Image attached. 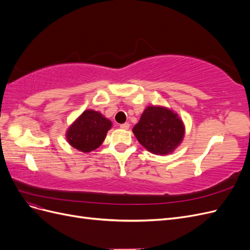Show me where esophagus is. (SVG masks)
<instances>
[{
    "label": "esophagus",
    "instance_id": "obj_1",
    "mask_svg": "<svg viewBox=\"0 0 250 250\" xmlns=\"http://www.w3.org/2000/svg\"><path fill=\"white\" fill-rule=\"evenodd\" d=\"M120 127L122 128V129H124V130H128V129H129L130 125L128 124V123H124V124H122V125H120Z\"/></svg>",
    "mask_w": 250,
    "mask_h": 250
}]
</instances>
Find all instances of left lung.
Masks as SVG:
<instances>
[{
    "label": "left lung",
    "instance_id": "1",
    "mask_svg": "<svg viewBox=\"0 0 250 250\" xmlns=\"http://www.w3.org/2000/svg\"><path fill=\"white\" fill-rule=\"evenodd\" d=\"M185 131V124L177 113L160 105L147 106L132 129L141 145L157 155L172 153L183 142Z\"/></svg>",
    "mask_w": 250,
    "mask_h": 250
}]
</instances>
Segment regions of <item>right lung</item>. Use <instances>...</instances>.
I'll return each mask as SVG.
<instances>
[{
    "label": "right lung",
    "instance_id": "add662e5",
    "mask_svg": "<svg viewBox=\"0 0 250 250\" xmlns=\"http://www.w3.org/2000/svg\"><path fill=\"white\" fill-rule=\"evenodd\" d=\"M111 126L101 112L86 109L67 128L65 138L72 147L87 153L101 146Z\"/></svg>",
    "mask_w": 250,
    "mask_h": 250
}]
</instances>
